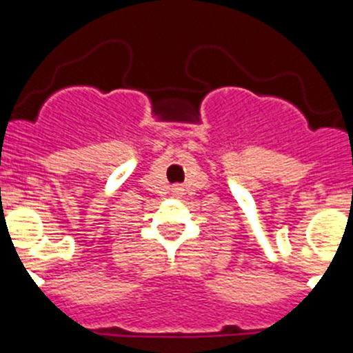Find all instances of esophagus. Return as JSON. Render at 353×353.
I'll use <instances>...</instances> for the list:
<instances>
[{
	"label": "esophagus",
	"instance_id": "obj_1",
	"mask_svg": "<svg viewBox=\"0 0 353 353\" xmlns=\"http://www.w3.org/2000/svg\"><path fill=\"white\" fill-rule=\"evenodd\" d=\"M172 194L176 198H181L184 194V190H183V186H179V184H177V186H172Z\"/></svg>",
	"mask_w": 353,
	"mask_h": 353
}]
</instances>
